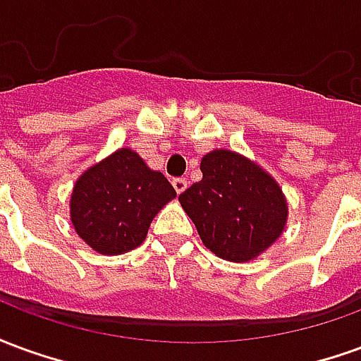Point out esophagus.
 <instances>
[{"label": "esophagus", "mask_w": 361, "mask_h": 361, "mask_svg": "<svg viewBox=\"0 0 361 361\" xmlns=\"http://www.w3.org/2000/svg\"><path fill=\"white\" fill-rule=\"evenodd\" d=\"M172 185H173V189H176V193L180 195V193H183V191L188 189L189 183L185 178H176V180H172Z\"/></svg>", "instance_id": "1"}]
</instances>
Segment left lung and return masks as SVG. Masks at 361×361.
<instances>
[{
  "label": "left lung",
  "instance_id": "8db88e82",
  "mask_svg": "<svg viewBox=\"0 0 361 361\" xmlns=\"http://www.w3.org/2000/svg\"><path fill=\"white\" fill-rule=\"evenodd\" d=\"M203 180L180 195L201 242L216 257L247 263L279 240L288 203L279 181L235 150L214 149L201 160Z\"/></svg>",
  "mask_w": 361,
  "mask_h": 361
}]
</instances>
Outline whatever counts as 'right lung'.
Returning a JSON list of instances; mask_svg holds the SVG:
<instances>
[{"instance_id":"1","label":"right lung","mask_w":361,"mask_h":361,"mask_svg":"<svg viewBox=\"0 0 361 361\" xmlns=\"http://www.w3.org/2000/svg\"><path fill=\"white\" fill-rule=\"evenodd\" d=\"M173 197L164 173L123 147L79 176L69 216L77 235L96 253L121 255L145 242L152 219Z\"/></svg>"}]
</instances>
